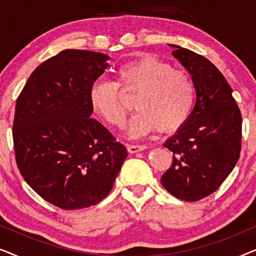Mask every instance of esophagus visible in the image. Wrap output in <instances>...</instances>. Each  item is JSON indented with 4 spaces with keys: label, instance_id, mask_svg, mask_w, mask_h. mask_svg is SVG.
<instances>
[{
    "label": "esophagus",
    "instance_id": "esophagus-1",
    "mask_svg": "<svg viewBox=\"0 0 256 256\" xmlns=\"http://www.w3.org/2000/svg\"><path fill=\"white\" fill-rule=\"evenodd\" d=\"M148 146H135V144H127V150L128 152L135 154L138 152H142V150H146Z\"/></svg>",
    "mask_w": 256,
    "mask_h": 256
}]
</instances>
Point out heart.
Here are the masks:
<instances>
[{
	"instance_id": "heart-1",
	"label": "heart",
	"mask_w": 256,
	"mask_h": 256,
	"mask_svg": "<svg viewBox=\"0 0 256 256\" xmlns=\"http://www.w3.org/2000/svg\"><path fill=\"white\" fill-rule=\"evenodd\" d=\"M138 112L129 122L128 134L172 132L184 126L194 106L196 88L186 73L174 70L158 58L146 56L121 66L115 82L98 80L90 86V102L108 124L122 127L129 106L124 94L134 96Z\"/></svg>"
}]
</instances>
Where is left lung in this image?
<instances>
[{
  "instance_id": "1",
  "label": "left lung",
  "mask_w": 256,
  "mask_h": 256,
  "mask_svg": "<svg viewBox=\"0 0 256 256\" xmlns=\"http://www.w3.org/2000/svg\"><path fill=\"white\" fill-rule=\"evenodd\" d=\"M172 56L190 73L196 104L190 118L164 143L174 152L160 178L178 199L197 202L213 194L232 172L241 150V113L222 72L208 59L178 45Z\"/></svg>"
}]
</instances>
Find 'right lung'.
I'll use <instances>...</instances> for the list:
<instances>
[{
	"instance_id": "right-lung-1",
	"label": "right lung",
	"mask_w": 256,
	"mask_h": 256,
	"mask_svg": "<svg viewBox=\"0 0 256 256\" xmlns=\"http://www.w3.org/2000/svg\"><path fill=\"white\" fill-rule=\"evenodd\" d=\"M110 59L87 50L59 52L31 73L17 98V166L34 192L62 210L102 200L128 156L124 146L90 118V86Z\"/></svg>"
}]
</instances>
